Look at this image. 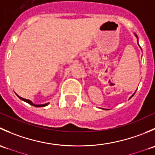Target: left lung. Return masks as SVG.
<instances>
[{"label": "left lung", "instance_id": "obj_1", "mask_svg": "<svg viewBox=\"0 0 155 155\" xmlns=\"http://www.w3.org/2000/svg\"><path fill=\"white\" fill-rule=\"evenodd\" d=\"M135 36H136V37H137V39H138V37H137V34H135ZM137 41H138V40H137ZM134 94H133V95H132V97H133V96H134Z\"/></svg>", "mask_w": 155, "mask_h": 155}]
</instances>
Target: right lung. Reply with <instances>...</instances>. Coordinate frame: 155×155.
<instances>
[{
	"label": "right lung",
	"mask_w": 155,
	"mask_h": 155,
	"mask_svg": "<svg viewBox=\"0 0 155 155\" xmlns=\"http://www.w3.org/2000/svg\"><path fill=\"white\" fill-rule=\"evenodd\" d=\"M16 95H17V96L18 97L20 98V99L21 100V101H25V102H26V103H28V104H29L30 105H31V106H34V107H46V106H47V105H48V104H40V105H37V104H34V103H32V102H31V101H30V100L25 99V98H22V97H19V96H18V94H16Z\"/></svg>",
	"instance_id": "add662e5"
}]
</instances>
